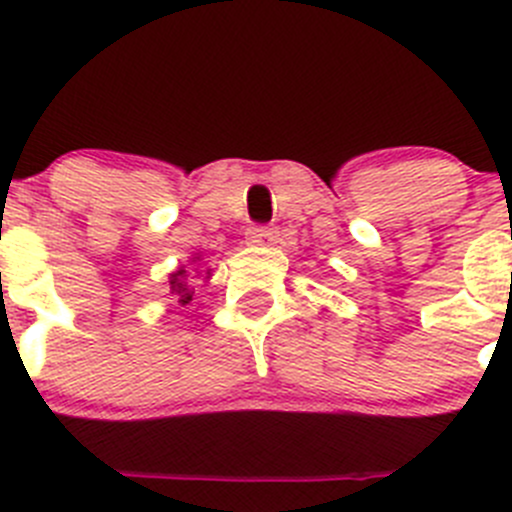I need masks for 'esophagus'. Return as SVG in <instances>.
I'll use <instances>...</instances> for the list:
<instances>
[{
	"label": "esophagus",
	"instance_id": "esophagus-1",
	"mask_svg": "<svg viewBox=\"0 0 512 512\" xmlns=\"http://www.w3.org/2000/svg\"><path fill=\"white\" fill-rule=\"evenodd\" d=\"M246 241L256 246H271L276 241V228L271 226H251L246 231Z\"/></svg>",
	"mask_w": 512,
	"mask_h": 512
}]
</instances>
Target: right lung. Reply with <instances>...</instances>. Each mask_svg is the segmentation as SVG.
<instances>
[{
  "label": "right lung",
  "mask_w": 512,
  "mask_h": 512,
  "mask_svg": "<svg viewBox=\"0 0 512 512\" xmlns=\"http://www.w3.org/2000/svg\"><path fill=\"white\" fill-rule=\"evenodd\" d=\"M170 294L178 296L180 306H188L193 301V286H188V271L186 269H178L175 274H170Z\"/></svg>",
  "instance_id": "right-lung-1"
}]
</instances>
